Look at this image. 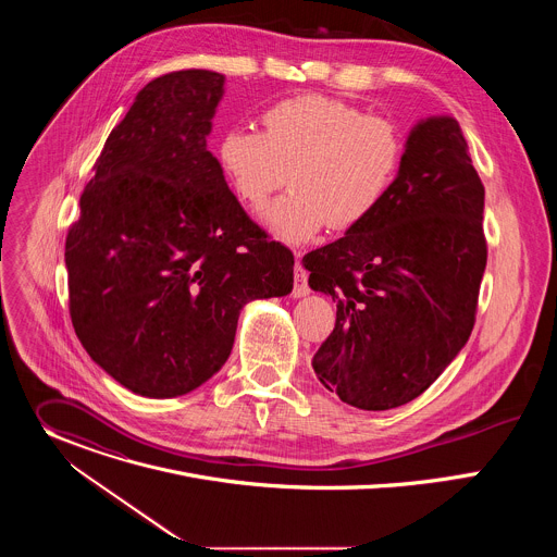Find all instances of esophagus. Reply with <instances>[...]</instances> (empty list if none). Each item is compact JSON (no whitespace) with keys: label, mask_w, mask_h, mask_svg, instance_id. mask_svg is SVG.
<instances>
[{"label":"esophagus","mask_w":557,"mask_h":557,"mask_svg":"<svg viewBox=\"0 0 557 557\" xmlns=\"http://www.w3.org/2000/svg\"><path fill=\"white\" fill-rule=\"evenodd\" d=\"M310 293L308 288V275L306 271L301 269V264H295V277H293V297L295 299H301Z\"/></svg>","instance_id":"esophagus-1"}]
</instances>
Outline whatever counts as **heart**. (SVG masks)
I'll list each match as a JSON object with an SVG mask.
<instances>
[{"instance_id": "obj_1", "label": "heart", "mask_w": 557, "mask_h": 557, "mask_svg": "<svg viewBox=\"0 0 557 557\" xmlns=\"http://www.w3.org/2000/svg\"><path fill=\"white\" fill-rule=\"evenodd\" d=\"M262 132L228 129L215 161L233 196L262 211L286 176L293 191L264 213L280 243L304 245L329 222L361 224L387 196L404 158L399 127L381 116L320 95L273 103L260 116Z\"/></svg>"}]
</instances>
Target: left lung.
<instances>
[{"label":"left lung","instance_id":"8db88e82","mask_svg":"<svg viewBox=\"0 0 557 557\" xmlns=\"http://www.w3.org/2000/svg\"><path fill=\"white\" fill-rule=\"evenodd\" d=\"M485 187L454 116L408 134L387 196L344 237L304 256L312 290L337 322L314 374L359 410H392L423 394L467 344L487 264Z\"/></svg>","mask_w":557,"mask_h":557}]
</instances>
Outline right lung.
I'll use <instances>...</instances> for the list:
<instances>
[{
    "instance_id": "add662e5",
    "label": "right lung",
    "mask_w": 557,
    "mask_h": 557,
    "mask_svg": "<svg viewBox=\"0 0 557 557\" xmlns=\"http://www.w3.org/2000/svg\"><path fill=\"white\" fill-rule=\"evenodd\" d=\"M224 74L153 78L112 129L65 237L72 326L114 381L172 399L228 359L237 317L293 290V253L269 243L207 149Z\"/></svg>"
}]
</instances>
